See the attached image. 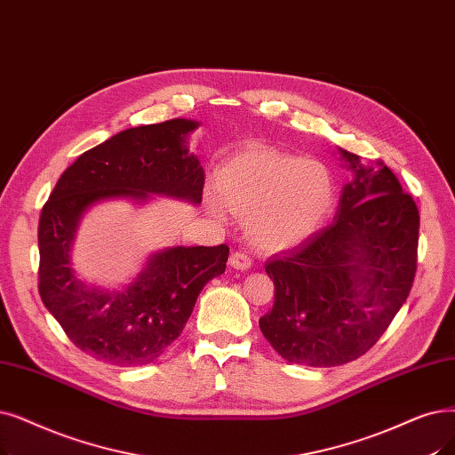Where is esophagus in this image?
I'll return each mask as SVG.
<instances>
[{
	"instance_id": "1",
	"label": "esophagus",
	"mask_w": 455,
	"mask_h": 455,
	"mask_svg": "<svg viewBox=\"0 0 455 455\" xmlns=\"http://www.w3.org/2000/svg\"><path fill=\"white\" fill-rule=\"evenodd\" d=\"M228 264H230L234 269H242V271H243V269H249V267H251L252 260H251V256H249L247 252L235 251V252H232V254H230Z\"/></svg>"
}]
</instances>
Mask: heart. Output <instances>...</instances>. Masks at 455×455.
<instances>
[{
  "label": "heart",
  "mask_w": 455,
  "mask_h": 455,
  "mask_svg": "<svg viewBox=\"0 0 455 455\" xmlns=\"http://www.w3.org/2000/svg\"><path fill=\"white\" fill-rule=\"evenodd\" d=\"M223 206L245 217L249 240L281 251L308 240L337 201L331 171L314 160L275 148H247L217 171Z\"/></svg>",
  "instance_id": "heart-1"
}]
</instances>
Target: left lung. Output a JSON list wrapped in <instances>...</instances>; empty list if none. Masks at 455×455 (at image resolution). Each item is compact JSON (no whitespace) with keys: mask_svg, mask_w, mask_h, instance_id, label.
Returning a JSON list of instances; mask_svg holds the SVG:
<instances>
[{"mask_svg":"<svg viewBox=\"0 0 455 455\" xmlns=\"http://www.w3.org/2000/svg\"><path fill=\"white\" fill-rule=\"evenodd\" d=\"M340 152L355 180L344 186L337 220L266 264L275 301L260 331L283 359L305 366H340L373 347L417 273L412 196L385 162L363 165Z\"/></svg>","mask_w":455,"mask_h":455,"instance_id":"left-lung-1","label":"left lung"}]
</instances>
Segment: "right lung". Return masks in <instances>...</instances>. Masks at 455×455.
Here are the masks:
<instances>
[{"mask_svg":"<svg viewBox=\"0 0 455 455\" xmlns=\"http://www.w3.org/2000/svg\"><path fill=\"white\" fill-rule=\"evenodd\" d=\"M196 123L171 118L109 137L84 152L57 180L38 220V293L72 340L115 366L156 361L180 337L201 290L225 273L228 247H174L154 254L126 291L87 288L70 267L82 213L111 196L148 193L203 201L204 169L186 148Z\"/></svg>","mask_w":455,"mask_h":455,"instance_id":"add662e5","label":"right lung"}]
</instances>
